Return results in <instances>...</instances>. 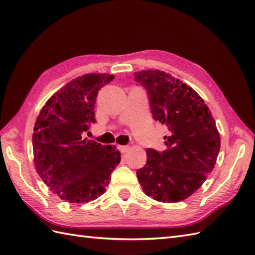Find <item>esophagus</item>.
<instances>
[{"label":"esophagus","mask_w":255,"mask_h":255,"mask_svg":"<svg viewBox=\"0 0 255 255\" xmlns=\"http://www.w3.org/2000/svg\"><path fill=\"white\" fill-rule=\"evenodd\" d=\"M118 149H119V151H121L122 153H125V152H127V151L129 150V147H128V145H118Z\"/></svg>","instance_id":"esophagus-1"}]
</instances>
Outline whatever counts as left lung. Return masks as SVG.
I'll return each instance as SVG.
<instances>
[{
  "mask_svg": "<svg viewBox=\"0 0 255 255\" xmlns=\"http://www.w3.org/2000/svg\"><path fill=\"white\" fill-rule=\"evenodd\" d=\"M147 90L151 113L169 129L166 149H147V163L137 177L147 196L176 203L196 192L214 170L220 150L215 119L197 92L160 70L134 72Z\"/></svg>",
  "mask_w": 255,
  "mask_h": 255,
  "instance_id": "left-lung-1",
  "label": "left lung"
}]
</instances>
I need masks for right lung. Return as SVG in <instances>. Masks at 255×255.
Listing matches in <instances>:
<instances>
[{"label": "right lung", "instance_id": "right-lung-1", "mask_svg": "<svg viewBox=\"0 0 255 255\" xmlns=\"http://www.w3.org/2000/svg\"><path fill=\"white\" fill-rule=\"evenodd\" d=\"M113 79V74L89 73L70 81L47 101L35 123L36 171L53 193L69 203H89L104 194L121 162L115 145L82 137L95 123L97 93Z\"/></svg>", "mask_w": 255, "mask_h": 255}]
</instances>
